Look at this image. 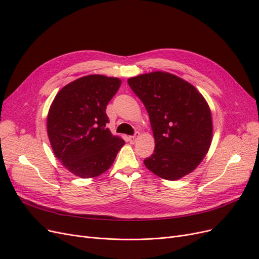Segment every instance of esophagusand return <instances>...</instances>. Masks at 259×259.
Masks as SVG:
<instances>
[{
  "mask_svg": "<svg viewBox=\"0 0 259 259\" xmlns=\"http://www.w3.org/2000/svg\"><path fill=\"white\" fill-rule=\"evenodd\" d=\"M138 137H139V133L137 132L134 136H130V137H128V139H130V142H131L132 144H134V143L136 142V140H137V138H138Z\"/></svg>",
  "mask_w": 259,
  "mask_h": 259,
  "instance_id": "obj_1",
  "label": "esophagus"
}]
</instances>
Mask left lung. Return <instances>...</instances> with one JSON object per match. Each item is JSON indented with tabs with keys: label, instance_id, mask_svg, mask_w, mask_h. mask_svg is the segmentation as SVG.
<instances>
[{
	"label": "left lung",
	"instance_id": "left-lung-1",
	"mask_svg": "<svg viewBox=\"0 0 259 259\" xmlns=\"http://www.w3.org/2000/svg\"><path fill=\"white\" fill-rule=\"evenodd\" d=\"M150 117L155 149L144 163L160 178L177 180L204 159L213 138L209 106L194 86L175 74L154 71L127 80Z\"/></svg>",
	"mask_w": 259,
	"mask_h": 259
}]
</instances>
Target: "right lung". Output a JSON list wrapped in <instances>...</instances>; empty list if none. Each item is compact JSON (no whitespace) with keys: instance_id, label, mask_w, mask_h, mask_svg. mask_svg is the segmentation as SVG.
<instances>
[{"instance_id":"add662e5","label":"right lung","mask_w":259,"mask_h":259,"mask_svg":"<svg viewBox=\"0 0 259 259\" xmlns=\"http://www.w3.org/2000/svg\"><path fill=\"white\" fill-rule=\"evenodd\" d=\"M119 77L85 75L64 86L50 107L46 128L55 156L69 171L94 178L113 164L125 142L111 134L106 108L120 89Z\"/></svg>"}]
</instances>
